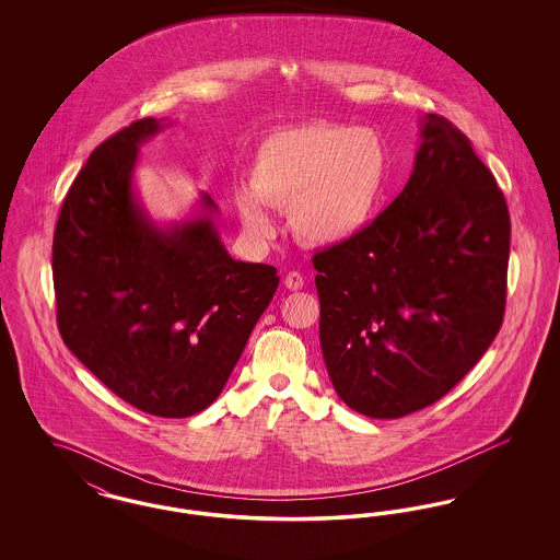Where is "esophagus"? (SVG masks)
Here are the masks:
<instances>
[{
  "mask_svg": "<svg viewBox=\"0 0 560 560\" xmlns=\"http://www.w3.org/2000/svg\"><path fill=\"white\" fill-rule=\"evenodd\" d=\"M302 285H304V277H302L298 270H292V272L285 275V288H288V290L298 292V290H302Z\"/></svg>",
  "mask_w": 560,
  "mask_h": 560,
  "instance_id": "obj_1",
  "label": "esophagus"
}]
</instances>
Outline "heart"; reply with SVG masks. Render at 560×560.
<instances>
[{"label":"heart","instance_id":"b5f03b06","mask_svg":"<svg viewBox=\"0 0 560 560\" xmlns=\"http://www.w3.org/2000/svg\"><path fill=\"white\" fill-rule=\"evenodd\" d=\"M388 180V153L377 133L313 121L267 136L249 165V190L237 195L243 226L267 237L262 203L290 208V226L311 245H340L372 222Z\"/></svg>","mask_w":560,"mask_h":560}]
</instances>
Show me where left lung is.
Returning <instances> with one entry per match:
<instances>
[{"label": "left lung", "instance_id": "8db88e82", "mask_svg": "<svg viewBox=\"0 0 560 560\" xmlns=\"http://www.w3.org/2000/svg\"><path fill=\"white\" fill-rule=\"evenodd\" d=\"M399 197L313 256L325 368L350 409L393 420L445 397L498 336L510 213L466 133L422 119Z\"/></svg>", "mask_w": 560, "mask_h": 560}]
</instances>
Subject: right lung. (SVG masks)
Here are the masks:
<instances>
[{"label": "right lung", "mask_w": 560, "mask_h": 560, "mask_svg": "<svg viewBox=\"0 0 560 560\" xmlns=\"http://www.w3.org/2000/svg\"><path fill=\"white\" fill-rule=\"evenodd\" d=\"M138 119L98 144L69 188L52 241L62 342L108 390L160 418H188L222 393L277 292L270 265L233 260L203 213L160 229L132 188Z\"/></svg>", "instance_id": "right-lung-1"}]
</instances>
